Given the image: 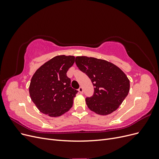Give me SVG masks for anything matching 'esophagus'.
I'll return each instance as SVG.
<instances>
[{
	"instance_id": "34e87169",
	"label": "esophagus",
	"mask_w": 159,
	"mask_h": 159,
	"mask_svg": "<svg viewBox=\"0 0 159 159\" xmlns=\"http://www.w3.org/2000/svg\"><path fill=\"white\" fill-rule=\"evenodd\" d=\"M78 91H79V92H80V93H84V89H83V88H81V87H80V88H79Z\"/></svg>"
}]
</instances>
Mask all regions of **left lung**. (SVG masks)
Instances as JSON below:
<instances>
[{"mask_svg":"<svg viewBox=\"0 0 159 159\" xmlns=\"http://www.w3.org/2000/svg\"><path fill=\"white\" fill-rule=\"evenodd\" d=\"M75 61L94 86L93 95L85 99L88 108L101 115L117 110L129 91L130 81L125 74L117 66L104 60L77 56Z\"/></svg>","mask_w":159,"mask_h":159,"instance_id":"8db88e82","label":"left lung"}]
</instances>
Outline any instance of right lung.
I'll return each mask as SVG.
<instances>
[{
	"label": "right lung",
	"mask_w": 159,
	"mask_h": 159,
	"mask_svg": "<svg viewBox=\"0 0 159 159\" xmlns=\"http://www.w3.org/2000/svg\"><path fill=\"white\" fill-rule=\"evenodd\" d=\"M74 61L73 56H57L41 66L33 75L30 96L42 113L59 117L72 107L78 91L71 87V80L66 73Z\"/></svg>",
	"instance_id": "1"
}]
</instances>
